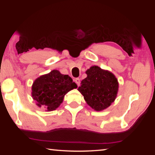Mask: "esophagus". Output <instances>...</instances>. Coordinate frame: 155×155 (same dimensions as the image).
Wrapping results in <instances>:
<instances>
[{"mask_svg": "<svg viewBox=\"0 0 155 155\" xmlns=\"http://www.w3.org/2000/svg\"><path fill=\"white\" fill-rule=\"evenodd\" d=\"M74 81H75V83H77V85H78V86H79L80 85V83H81V81H80V78H75V80H74Z\"/></svg>", "mask_w": 155, "mask_h": 155, "instance_id": "1", "label": "esophagus"}]
</instances>
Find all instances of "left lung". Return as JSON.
I'll return each mask as SVG.
<instances>
[{"instance_id": "1", "label": "left lung", "mask_w": 155, "mask_h": 155, "mask_svg": "<svg viewBox=\"0 0 155 155\" xmlns=\"http://www.w3.org/2000/svg\"><path fill=\"white\" fill-rule=\"evenodd\" d=\"M87 77L78 88L89 106L95 111L107 109L114 103L118 91V82L114 74L96 65L86 71Z\"/></svg>"}]
</instances>
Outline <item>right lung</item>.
<instances>
[{"instance_id":"right-lung-1","label":"right lung","mask_w":155,"mask_h":155,"mask_svg":"<svg viewBox=\"0 0 155 155\" xmlns=\"http://www.w3.org/2000/svg\"><path fill=\"white\" fill-rule=\"evenodd\" d=\"M77 87V84L73 82L71 77L53 70L35 79L31 94L37 105L51 111L59 107L68 91Z\"/></svg>"}]
</instances>
